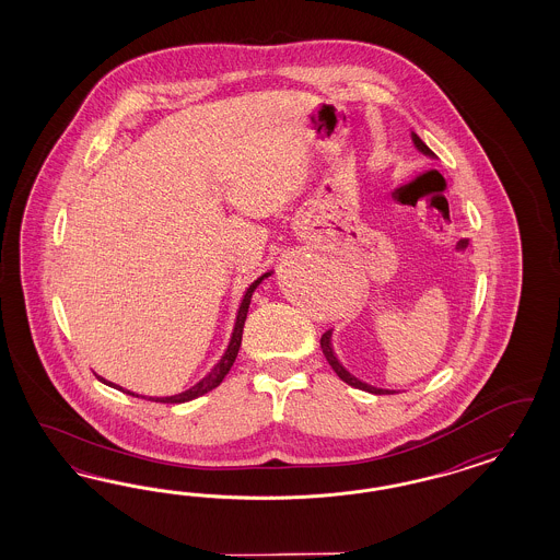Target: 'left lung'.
Wrapping results in <instances>:
<instances>
[{"label": "left lung", "mask_w": 560, "mask_h": 560, "mask_svg": "<svg viewBox=\"0 0 560 560\" xmlns=\"http://www.w3.org/2000/svg\"><path fill=\"white\" fill-rule=\"evenodd\" d=\"M412 143H415V148H417L419 152L424 153V155H429V158H435V153L431 152V150L424 145L423 139L417 136V133H412ZM330 339H332V330H326L323 335V339H320V347H323V353L324 357H326V361L330 363V368L337 372V375H339L342 382H347L349 386L359 388V390L372 392V394H394V392L384 390V388H373L370 384H365V382L357 380L355 375H351V373L347 372V370L342 368V363L337 359V355H335Z\"/></svg>", "instance_id": "obj_1"}]
</instances>
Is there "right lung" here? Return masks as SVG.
Masks as SVG:
<instances>
[{
	"label": "right lung",
	"mask_w": 560,
	"mask_h": 560,
	"mask_svg": "<svg viewBox=\"0 0 560 560\" xmlns=\"http://www.w3.org/2000/svg\"><path fill=\"white\" fill-rule=\"evenodd\" d=\"M269 275H271V272H265L262 277L256 279L250 288L246 289V293H244V298H242V304H240V310H237L236 326H234L232 339H230V345H228L225 353H223V357L218 361V365H215L211 372L207 373L201 382H197L192 388L180 392V394H174V396H164V398H153V396H150V400H153V402H164V405H180V402L195 400V398H199V396H203L207 392H211L213 388L220 386L221 380L228 375V372H230L232 365H234V361H236L237 351H240V345H242V330H244V323H246V314H248V305H250V300H253V293H255V289L262 283V279H267ZM98 380L104 382L106 386H110V388H117V390L131 394V396L139 398V394H136V392L122 390L120 386L113 384V382H106L104 377H98Z\"/></svg>",
	"instance_id": "1"
}]
</instances>
